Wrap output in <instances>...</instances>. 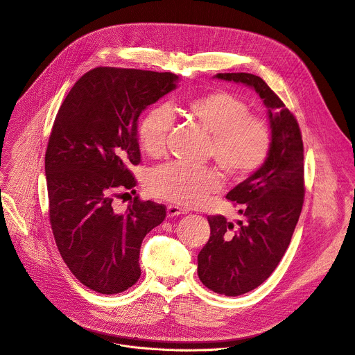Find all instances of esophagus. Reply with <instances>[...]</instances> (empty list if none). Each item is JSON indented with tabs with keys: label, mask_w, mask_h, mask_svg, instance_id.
Masks as SVG:
<instances>
[{
	"label": "esophagus",
	"mask_w": 355,
	"mask_h": 355,
	"mask_svg": "<svg viewBox=\"0 0 355 355\" xmlns=\"http://www.w3.org/2000/svg\"><path fill=\"white\" fill-rule=\"evenodd\" d=\"M186 209L178 207V205H168L166 208V214L169 218H173V217H178V216H182V214H186Z\"/></svg>",
	"instance_id": "34e87169"
}]
</instances>
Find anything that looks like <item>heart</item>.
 <instances>
[{
  "instance_id": "obj_1",
  "label": "heart",
  "mask_w": 355,
  "mask_h": 355,
  "mask_svg": "<svg viewBox=\"0 0 355 355\" xmlns=\"http://www.w3.org/2000/svg\"><path fill=\"white\" fill-rule=\"evenodd\" d=\"M208 135V154L234 180L259 171L271 150V130L266 120L249 114V105L227 91H214L189 99L183 107ZM172 113L159 106L147 112L137 130L139 147L150 157H161L172 125ZM148 191L178 205L194 207L223 189L221 175L212 168H190L169 162L155 168L147 179Z\"/></svg>"
}]
</instances>
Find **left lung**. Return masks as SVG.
I'll return each instance as SVG.
<instances>
[{
	"instance_id": "8db88e82",
	"label": "left lung",
	"mask_w": 355,
	"mask_h": 355,
	"mask_svg": "<svg viewBox=\"0 0 355 355\" xmlns=\"http://www.w3.org/2000/svg\"><path fill=\"white\" fill-rule=\"evenodd\" d=\"M218 80L253 88L268 109L271 150L264 165L235 186L227 198L243 221L208 217L209 239L198 253V278L221 295L246 294L271 275L284 256L305 196L304 144L295 116L257 76L217 74Z\"/></svg>"
}]
</instances>
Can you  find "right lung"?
Instances as JSON below:
<instances>
[{"mask_svg":"<svg viewBox=\"0 0 355 355\" xmlns=\"http://www.w3.org/2000/svg\"><path fill=\"white\" fill-rule=\"evenodd\" d=\"M172 73L98 67L65 96L44 157L49 216L58 252L83 284L120 294L141 275L139 248L166 217L164 204L138 197L113 209L117 190L137 184L138 117L176 88Z\"/></svg>","mask_w":355,"mask_h":355,"instance_id":"1","label":"right lung"}]
</instances>
